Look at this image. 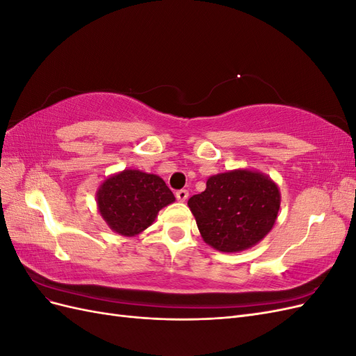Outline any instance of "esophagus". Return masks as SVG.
I'll return each instance as SVG.
<instances>
[{
	"label": "esophagus",
	"instance_id": "1",
	"mask_svg": "<svg viewBox=\"0 0 356 356\" xmlns=\"http://www.w3.org/2000/svg\"><path fill=\"white\" fill-rule=\"evenodd\" d=\"M175 196H177V200L186 202L187 197H188V191H187V190H178V191L175 193Z\"/></svg>",
	"mask_w": 356,
	"mask_h": 356
}]
</instances>
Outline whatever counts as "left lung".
<instances>
[{"mask_svg":"<svg viewBox=\"0 0 356 356\" xmlns=\"http://www.w3.org/2000/svg\"><path fill=\"white\" fill-rule=\"evenodd\" d=\"M202 239L221 252H241L273 229L281 191L263 172L233 169L212 175L200 195L188 199Z\"/></svg>","mask_w":356,"mask_h":356,"instance_id":"left-lung-1","label":"left lung"}]
</instances>
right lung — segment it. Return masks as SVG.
<instances>
[{
    "instance_id": "1",
    "label": "right lung",
    "mask_w": 356,
    "mask_h": 356,
    "mask_svg": "<svg viewBox=\"0 0 356 356\" xmlns=\"http://www.w3.org/2000/svg\"><path fill=\"white\" fill-rule=\"evenodd\" d=\"M175 196L159 175L138 169H124L110 175L96 191V204L108 227L132 238L152 225L161 208Z\"/></svg>"
}]
</instances>
